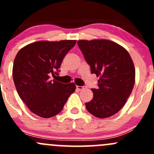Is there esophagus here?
Instances as JSON below:
<instances>
[{
  "mask_svg": "<svg viewBox=\"0 0 154 154\" xmlns=\"http://www.w3.org/2000/svg\"><path fill=\"white\" fill-rule=\"evenodd\" d=\"M85 87L83 86H77V88L78 90H82V89H83V88H84Z\"/></svg>",
  "mask_w": 154,
  "mask_h": 154,
  "instance_id": "esophagus-1",
  "label": "esophagus"
}]
</instances>
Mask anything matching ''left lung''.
I'll use <instances>...</instances> for the list:
<instances>
[{"label":"left lung","mask_w":154,"mask_h":154,"mask_svg":"<svg viewBox=\"0 0 154 154\" xmlns=\"http://www.w3.org/2000/svg\"><path fill=\"white\" fill-rule=\"evenodd\" d=\"M77 45L91 74L100 77L86 109L100 119L110 117L123 107L134 86L133 60L127 50L109 40H80Z\"/></svg>","instance_id":"obj_1"}]
</instances>
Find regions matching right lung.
I'll list each match as a JSON object with an SVG mask.
<instances>
[{
    "instance_id": "1",
    "label": "right lung",
    "mask_w": 154,
    "mask_h": 154,
    "mask_svg": "<svg viewBox=\"0 0 154 154\" xmlns=\"http://www.w3.org/2000/svg\"><path fill=\"white\" fill-rule=\"evenodd\" d=\"M76 40L40 41L21 48L13 63L12 76L20 98L32 112L42 118L60 113L75 91L74 83L51 79L59 75L62 61Z\"/></svg>"
}]
</instances>
